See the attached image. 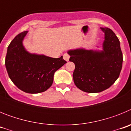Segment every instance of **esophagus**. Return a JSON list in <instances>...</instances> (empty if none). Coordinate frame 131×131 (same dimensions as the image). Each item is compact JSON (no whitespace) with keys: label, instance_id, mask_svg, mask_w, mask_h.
I'll use <instances>...</instances> for the list:
<instances>
[{"label":"esophagus","instance_id":"34e87169","mask_svg":"<svg viewBox=\"0 0 131 131\" xmlns=\"http://www.w3.org/2000/svg\"><path fill=\"white\" fill-rule=\"evenodd\" d=\"M69 57H70V56H69V55L68 54H67V53H66V54H64L63 55V59H64L66 61H67V62H68V61H69Z\"/></svg>","mask_w":131,"mask_h":131}]
</instances>
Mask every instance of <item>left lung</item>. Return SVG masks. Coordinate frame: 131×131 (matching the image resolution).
<instances>
[{
  "label": "left lung",
  "instance_id": "obj_1",
  "mask_svg": "<svg viewBox=\"0 0 131 131\" xmlns=\"http://www.w3.org/2000/svg\"><path fill=\"white\" fill-rule=\"evenodd\" d=\"M101 29L105 35L102 51L77 49L68 52L69 61L75 66L74 83L80 90L89 93L100 92L110 87L122 68L119 40L112 29Z\"/></svg>",
  "mask_w": 131,
  "mask_h": 131
}]
</instances>
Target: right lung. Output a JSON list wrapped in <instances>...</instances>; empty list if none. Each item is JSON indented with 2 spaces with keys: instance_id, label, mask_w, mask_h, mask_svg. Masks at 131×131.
I'll list each match as a JSON object with an SVG mask.
<instances>
[{
  "instance_id": "1",
  "label": "right lung",
  "mask_w": 131,
  "mask_h": 131,
  "mask_svg": "<svg viewBox=\"0 0 131 131\" xmlns=\"http://www.w3.org/2000/svg\"><path fill=\"white\" fill-rule=\"evenodd\" d=\"M27 33L18 34L9 45L6 68L9 77L18 89L27 93H40L51 86L55 71L67 62L62 56L54 58L27 52L22 45Z\"/></svg>"
}]
</instances>
